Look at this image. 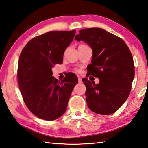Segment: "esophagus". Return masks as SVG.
<instances>
[{"label":"esophagus","instance_id":"esophagus-1","mask_svg":"<svg viewBox=\"0 0 148 148\" xmlns=\"http://www.w3.org/2000/svg\"><path fill=\"white\" fill-rule=\"evenodd\" d=\"M78 79H79V82H82V79H81V77H78Z\"/></svg>","mask_w":148,"mask_h":148}]
</instances>
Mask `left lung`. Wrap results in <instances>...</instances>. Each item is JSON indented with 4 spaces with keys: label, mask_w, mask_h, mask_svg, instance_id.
I'll use <instances>...</instances> for the list:
<instances>
[{
    "label": "left lung",
    "mask_w": 148,
    "mask_h": 148,
    "mask_svg": "<svg viewBox=\"0 0 148 148\" xmlns=\"http://www.w3.org/2000/svg\"><path fill=\"white\" fill-rule=\"evenodd\" d=\"M75 36L93 51L89 75L98 77L100 82L84 78L88 108L100 115L115 113L129 97L135 76L132 53L121 38L106 31L94 27L83 29ZM88 69V67H87Z\"/></svg>",
    "instance_id": "obj_1"
}]
</instances>
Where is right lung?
<instances>
[{"label":"right lung","instance_id":"right-lung-1","mask_svg":"<svg viewBox=\"0 0 148 148\" xmlns=\"http://www.w3.org/2000/svg\"><path fill=\"white\" fill-rule=\"evenodd\" d=\"M76 33L51 31L32 38L18 59L19 88L27 108L37 117L53 121L65 113L78 78L69 74L58 81L52 76L55 64H61L65 50Z\"/></svg>","mask_w":148,"mask_h":148}]
</instances>
